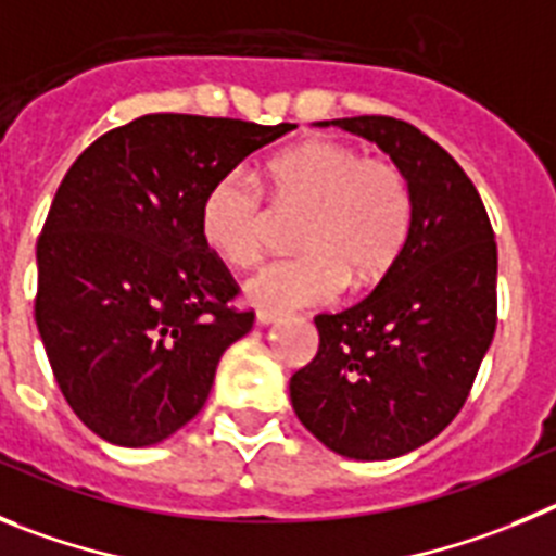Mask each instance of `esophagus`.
<instances>
[{"instance_id": "obj_1", "label": "esophagus", "mask_w": 556, "mask_h": 556, "mask_svg": "<svg viewBox=\"0 0 556 556\" xmlns=\"http://www.w3.org/2000/svg\"><path fill=\"white\" fill-rule=\"evenodd\" d=\"M277 318H279V309L257 307V324H263V327H266V324H271V321H277Z\"/></svg>"}]
</instances>
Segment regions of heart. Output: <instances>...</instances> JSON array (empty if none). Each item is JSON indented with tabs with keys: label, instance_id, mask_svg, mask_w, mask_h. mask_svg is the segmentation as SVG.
<instances>
[{
	"label": "heart",
	"instance_id": "b5f03b06",
	"mask_svg": "<svg viewBox=\"0 0 556 556\" xmlns=\"http://www.w3.org/2000/svg\"><path fill=\"white\" fill-rule=\"evenodd\" d=\"M266 185L282 204H307L293 257H279L247 282L252 302L309 307L338 299L349 277L357 285L382 277L402 252L413 224V191L388 157H363L340 141H304L274 154ZM268 210L260 185L243 168L218 174L199 204V229L232 266L263 254Z\"/></svg>",
	"mask_w": 556,
	"mask_h": 556
}]
</instances>
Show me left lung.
<instances>
[{"label":"left lung","mask_w":556,"mask_h":556,"mask_svg":"<svg viewBox=\"0 0 556 556\" xmlns=\"http://www.w3.org/2000/svg\"><path fill=\"white\" fill-rule=\"evenodd\" d=\"M332 124L402 168L413 224L363 302L315 315L318 352L290 377V402L332 452L390 459L443 432L471 393L496 332L498 252L477 188L429 135L390 116Z\"/></svg>","instance_id":"1"}]
</instances>
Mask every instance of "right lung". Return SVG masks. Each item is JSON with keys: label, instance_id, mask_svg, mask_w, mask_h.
Wrapping results in <instances>:
<instances>
[{"label": "right lung", "instance_id": "add662e5", "mask_svg": "<svg viewBox=\"0 0 556 556\" xmlns=\"http://www.w3.org/2000/svg\"><path fill=\"white\" fill-rule=\"evenodd\" d=\"M290 129L152 113L97 138L60 182L35 252V324L60 393L108 443L152 446L185 427L252 329L199 204Z\"/></svg>", "mask_w": 556, "mask_h": 556}]
</instances>
